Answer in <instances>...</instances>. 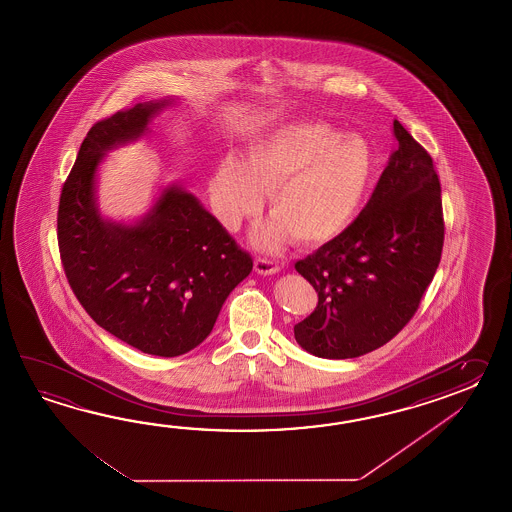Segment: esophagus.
I'll return each mask as SVG.
<instances>
[{
    "label": "esophagus",
    "instance_id": "1",
    "mask_svg": "<svg viewBox=\"0 0 512 512\" xmlns=\"http://www.w3.org/2000/svg\"><path fill=\"white\" fill-rule=\"evenodd\" d=\"M254 269L261 276H271V274H276V272L280 271V265L276 261L267 260V258H256Z\"/></svg>",
    "mask_w": 512,
    "mask_h": 512
}]
</instances>
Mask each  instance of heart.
I'll list each match as a JSON object with an SVG mask.
<instances>
[{
    "label": "heart",
    "instance_id": "b5f03b06",
    "mask_svg": "<svg viewBox=\"0 0 512 512\" xmlns=\"http://www.w3.org/2000/svg\"><path fill=\"white\" fill-rule=\"evenodd\" d=\"M371 175L373 153L362 137L300 120L263 133L243 161L223 157L210 179V197L219 219L236 229L260 210L261 192H269L272 218L254 232V243L276 249L293 236L302 245H322L357 218Z\"/></svg>",
    "mask_w": 512,
    "mask_h": 512
}]
</instances>
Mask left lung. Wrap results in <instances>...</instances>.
<instances>
[{
  "instance_id": "obj_1",
  "label": "left lung",
  "mask_w": 512,
  "mask_h": 512,
  "mask_svg": "<svg viewBox=\"0 0 512 512\" xmlns=\"http://www.w3.org/2000/svg\"><path fill=\"white\" fill-rule=\"evenodd\" d=\"M393 135L397 150L368 205L294 265L318 293L294 338L320 359H355L390 342L415 315L441 260L445 225L432 157L399 120Z\"/></svg>"
}]
</instances>
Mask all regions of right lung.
<instances>
[{"label":"right lung","instance_id":"right-lung-1","mask_svg":"<svg viewBox=\"0 0 512 512\" xmlns=\"http://www.w3.org/2000/svg\"><path fill=\"white\" fill-rule=\"evenodd\" d=\"M175 98L117 111L87 131L62 188L58 245L67 280L98 326L148 355L177 357L210 335L252 258L181 185L164 186L133 223L104 218L98 166L142 139Z\"/></svg>","mask_w":512,"mask_h":512}]
</instances>
